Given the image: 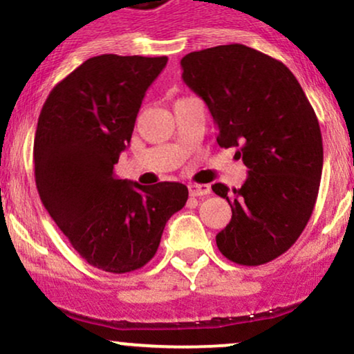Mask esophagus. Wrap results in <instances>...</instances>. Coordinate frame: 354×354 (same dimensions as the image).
<instances>
[{"label": "esophagus", "instance_id": "esophagus-1", "mask_svg": "<svg viewBox=\"0 0 354 354\" xmlns=\"http://www.w3.org/2000/svg\"><path fill=\"white\" fill-rule=\"evenodd\" d=\"M189 192L192 197H203V195H209L212 192L210 185L207 184H192L189 185Z\"/></svg>", "mask_w": 354, "mask_h": 354}]
</instances>
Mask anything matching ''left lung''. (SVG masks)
Returning a JSON list of instances; mask_svg holds the SVG:
<instances>
[{
  "label": "left lung",
  "mask_w": 354,
  "mask_h": 354,
  "mask_svg": "<svg viewBox=\"0 0 354 354\" xmlns=\"http://www.w3.org/2000/svg\"><path fill=\"white\" fill-rule=\"evenodd\" d=\"M182 79L209 107L220 147L248 167L240 189L214 184L232 207L217 247L239 265L275 260L305 230L317 203L323 140L313 107L281 61L243 44L189 53Z\"/></svg>",
  "instance_id": "left-lung-1"
}]
</instances>
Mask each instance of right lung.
I'll use <instances>...</instances> for the list:
<instances>
[{
  "mask_svg": "<svg viewBox=\"0 0 354 354\" xmlns=\"http://www.w3.org/2000/svg\"><path fill=\"white\" fill-rule=\"evenodd\" d=\"M165 64L167 56L91 57L54 86L37 119L41 202L74 250L102 272L151 261L167 220L189 198L178 182L140 185L114 174L145 91Z\"/></svg>",
  "mask_w": 354,
  "mask_h": 354,
  "instance_id": "right-lung-1",
  "label": "right lung"
}]
</instances>
